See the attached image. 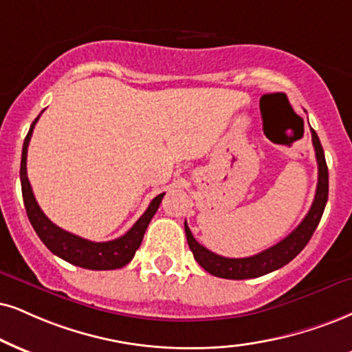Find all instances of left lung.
<instances>
[{
    "instance_id": "left-lung-1",
    "label": "left lung",
    "mask_w": 352,
    "mask_h": 352,
    "mask_svg": "<svg viewBox=\"0 0 352 352\" xmlns=\"http://www.w3.org/2000/svg\"><path fill=\"white\" fill-rule=\"evenodd\" d=\"M311 142H314L316 163H318V183H316L314 204H311L309 214L305 215L300 225L277 245L261 251V253L250 256V258H225V256L212 253L210 250L202 246L192 236L188 223H184L189 248L192 251L196 261L207 272H210L212 276L222 277V279H254V277L264 276L285 266L305 248L316 227H318L320 220H322L324 206L328 201V166L327 160H324L323 146L314 129H311Z\"/></svg>"
}]
</instances>
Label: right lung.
I'll list each match as a JSON object with an SVG mask.
<instances>
[{
	"instance_id": "add662e5",
	"label": "right lung",
	"mask_w": 352,
	"mask_h": 352,
	"mask_svg": "<svg viewBox=\"0 0 352 352\" xmlns=\"http://www.w3.org/2000/svg\"><path fill=\"white\" fill-rule=\"evenodd\" d=\"M38 117H41V114L37 116V119L34 120L32 125H30L28 135L24 138L23 156H21V188H23L24 206L25 212H28L30 225L36 230V233L42 240L43 245H45L52 253L58 256V258L65 259L67 263L75 264V266L85 269H93V271H109V269L124 267L125 264L132 261L133 254H135L138 246L142 245L145 230L148 227L150 220L153 219L156 210H158L164 192L156 196L153 201L150 202L145 214L133 223V227L130 228L125 235L116 238V240L112 241H89L78 235H73L70 232H65V230L60 227H56L54 222H50L49 217L43 214L41 207H38L36 197H34L32 188H30L28 169H25L28 146L30 137H32L34 125L37 124Z\"/></svg>"
}]
</instances>
